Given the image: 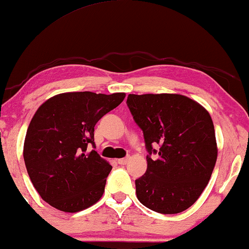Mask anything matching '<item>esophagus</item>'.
<instances>
[{
    "instance_id": "34e87169",
    "label": "esophagus",
    "mask_w": 249,
    "mask_h": 249,
    "mask_svg": "<svg viewBox=\"0 0 249 249\" xmlns=\"http://www.w3.org/2000/svg\"><path fill=\"white\" fill-rule=\"evenodd\" d=\"M118 164H126V163L128 162V158H124V159H120V160H117Z\"/></svg>"
}]
</instances>
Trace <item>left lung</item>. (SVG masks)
<instances>
[{
	"label": "left lung",
	"mask_w": 249,
	"mask_h": 249,
	"mask_svg": "<svg viewBox=\"0 0 249 249\" xmlns=\"http://www.w3.org/2000/svg\"><path fill=\"white\" fill-rule=\"evenodd\" d=\"M126 104L143 131L148 153L146 172L135 180L137 199L163 214L182 213L205 190L216 164L217 143L209 113L178 94H129ZM157 145L159 150L153 147Z\"/></svg>",
	"instance_id": "8db88e82"
}]
</instances>
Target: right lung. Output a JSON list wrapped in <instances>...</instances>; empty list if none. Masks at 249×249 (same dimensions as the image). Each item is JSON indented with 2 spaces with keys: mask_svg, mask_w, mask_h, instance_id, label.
<instances>
[{
  "mask_svg": "<svg viewBox=\"0 0 249 249\" xmlns=\"http://www.w3.org/2000/svg\"><path fill=\"white\" fill-rule=\"evenodd\" d=\"M124 92H65L44 102L27 131L23 158L32 184L44 201L77 213L102 198L112 165L95 150V125L120 105Z\"/></svg>",
  "mask_w": 249,
  "mask_h": 249,
  "instance_id": "1",
  "label": "right lung"
}]
</instances>
